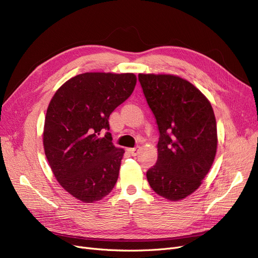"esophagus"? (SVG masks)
Here are the masks:
<instances>
[{"mask_svg":"<svg viewBox=\"0 0 258 258\" xmlns=\"http://www.w3.org/2000/svg\"><path fill=\"white\" fill-rule=\"evenodd\" d=\"M127 152H128L131 156L135 157V156H137V155L139 154V149H138L137 147H135V148H128Z\"/></svg>","mask_w":258,"mask_h":258,"instance_id":"obj_1","label":"esophagus"}]
</instances>
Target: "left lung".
Here are the masks:
<instances>
[{
    "label": "left lung",
    "instance_id": "obj_1",
    "mask_svg": "<svg viewBox=\"0 0 258 258\" xmlns=\"http://www.w3.org/2000/svg\"><path fill=\"white\" fill-rule=\"evenodd\" d=\"M159 129L158 159L146 177L160 197L179 201L197 190L217 153V122L208 99L172 75H139Z\"/></svg>",
    "mask_w": 258,
    "mask_h": 258
}]
</instances>
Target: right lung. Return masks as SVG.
<instances>
[{
	"instance_id": "add662e5",
	"label": "right lung",
	"mask_w": 258,
	"mask_h": 258,
	"mask_svg": "<svg viewBox=\"0 0 258 258\" xmlns=\"http://www.w3.org/2000/svg\"><path fill=\"white\" fill-rule=\"evenodd\" d=\"M136 84L133 74L85 73L52 97L44 119V154L56 180L79 201H100L117 181L125 150L112 143L109 117Z\"/></svg>"
}]
</instances>
